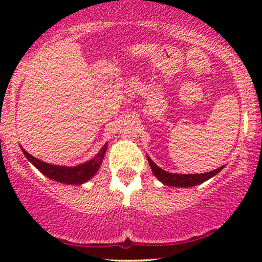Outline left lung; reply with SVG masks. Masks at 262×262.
Returning <instances> with one entry per match:
<instances>
[{
    "label": "left lung",
    "mask_w": 262,
    "mask_h": 262,
    "mask_svg": "<svg viewBox=\"0 0 262 262\" xmlns=\"http://www.w3.org/2000/svg\"><path fill=\"white\" fill-rule=\"evenodd\" d=\"M147 158L156 178H157L161 182H163L165 185H168V186H179V187L195 186V185H199L202 184V182L207 181L208 179L213 178L214 175H216V173L223 168V166H222V167L216 168V170L214 171H210V172L195 173V175H180V173L166 172V171H163L162 168L158 167V166L156 165L149 157Z\"/></svg>",
    "instance_id": "left-lung-1"
}]
</instances>
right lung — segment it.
I'll return each mask as SVG.
<instances>
[{
  "label": "right lung",
  "mask_w": 262,
  "mask_h": 262,
  "mask_svg": "<svg viewBox=\"0 0 262 262\" xmlns=\"http://www.w3.org/2000/svg\"><path fill=\"white\" fill-rule=\"evenodd\" d=\"M23 152L24 155L26 156V158H28V160L30 161V162L33 163V165L35 166L41 173L48 176V178L52 179V180L63 182V184L80 185V184H83V182L89 181L90 179L97 172V170H99L100 165H101L102 162V158H104L105 156V152H106V144L101 148L99 155H97L94 160L82 163V165L75 166V167L48 165V163L36 160L35 157L29 155L25 149H23Z\"/></svg>",
  "instance_id": "right-lung-1"
}]
</instances>
